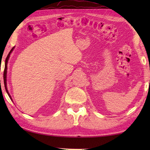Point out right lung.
I'll use <instances>...</instances> for the list:
<instances>
[{
    "label": "right lung",
    "mask_w": 150,
    "mask_h": 150,
    "mask_svg": "<svg viewBox=\"0 0 150 150\" xmlns=\"http://www.w3.org/2000/svg\"><path fill=\"white\" fill-rule=\"evenodd\" d=\"M14 48H15V46L13 47V48L11 50L10 52H9V53H8V55L7 57H6V60H5V69H4V82L5 89H6V92H7V93H8V96L9 97V98H10V99H11V100H12V98H11V97L10 94L9 93L8 90V88H7V82H6V81H7V79H6V78H7V65H8V60H9V57H10V54H11V52H13V50H14Z\"/></svg>",
    "instance_id": "1"
}]
</instances>
